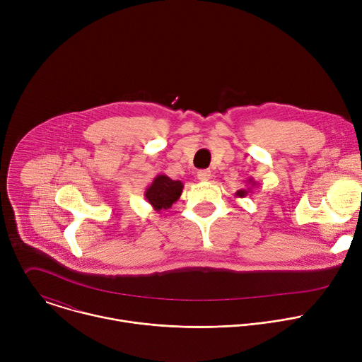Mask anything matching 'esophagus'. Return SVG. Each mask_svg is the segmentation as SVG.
I'll use <instances>...</instances> for the list:
<instances>
[{
  "mask_svg": "<svg viewBox=\"0 0 362 362\" xmlns=\"http://www.w3.org/2000/svg\"><path fill=\"white\" fill-rule=\"evenodd\" d=\"M212 177V172L211 170H199L197 172V179L202 182H208Z\"/></svg>",
  "mask_w": 362,
  "mask_h": 362,
  "instance_id": "34e87169",
  "label": "esophagus"
}]
</instances>
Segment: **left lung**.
I'll use <instances>...</instances> for the list:
<instances>
[{"instance_id":"1","label":"left lung","mask_w":362,"mask_h":362,"mask_svg":"<svg viewBox=\"0 0 362 362\" xmlns=\"http://www.w3.org/2000/svg\"><path fill=\"white\" fill-rule=\"evenodd\" d=\"M255 186H256V182L253 180V177H249V179L246 180V187L239 189V190L235 193V196H236V197H245L247 193L252 192V189H253Z\"/></svg>"}]
</instances>
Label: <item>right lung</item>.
Returning <instances> with one entry per match:
<instances>
[{"label": "right lung", "instance_id": "obj_1", "mask_svg": "<svg viewBox=\"0 0 362 362\" xmlns=\"http://www.w3.org/2000/svg\"><path fill=\"white\" fill-rule=\"evenodd\" d=\"M183 192V183L173 180L166 175H158L144 190L146 200L156 212L168 211L172 204L179 200Z\"/></svg>", "mask_w": 362, "mask_h": 362}]
</instances>
